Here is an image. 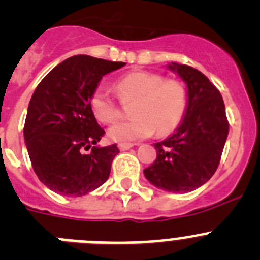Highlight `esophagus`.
Instances as JSON below:
<instances>
[{"label": "esophagus", "mask_w": 260, "mask_h": 260, "mask_svg": "<svg viewBox=\"0 0 260 260\" xmlns=\"http://www.w3.org/2000/svg\"><path fill=\"white\" fill-rule=\"evenodd\" d=\"M118 146L120 151H125V150H129L131 147H133V144H119Z\"/></svg>", "instance_id": "34e87169"}]
</instances>
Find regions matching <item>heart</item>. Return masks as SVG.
I'll return each instance as SVG.
<instances>
[{"mask_svg":"<svg viewBox=\"0 0 260 260\" xmlns=\"http://www.w3.org/2000/svg\"><path fill=\"white\" fill-rule=\"evenodd\" d=\"M115 92L123 104H132L127 122L114 124L109 137L116 142H133L154 133L168 136L178 128L188 108L185 84L166 79L152 72H132L123 75L115 84ZM91 110L104 124L116 122L120 115L118 101L105 86H99L91 94Z\"/></svg>","mask_w":260,"mask_h":260,"instance_id":"heart-1","label":"heart"}]
</instances>
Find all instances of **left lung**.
I'll return each mask as SVG.
<instances>
[{
	"label": "left lung",
	"instance_id": "obj_1",
	"mask_svg": "<svg viewBox=\"0 0 260 260\" xmlns=\"http://www.w3.org/2000/svg\"><path fill=\"white\" fill-rule=\"evenodd\" d=\"M168 68L187 84L188 108L176 133L154 144L156 159L144 173L157 188L185 193L215 173L230 125L220 92L203 73L177 62Z\"/></svg>",
	"mask_w": 260,
	"mask_h": 260
}]
</instances>
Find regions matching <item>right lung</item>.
Wrapping results in <instances>:
<instances>
[{
  "label": "right lung",
  "mask_w": 260,
  "mask_h": 260,
  "mask_svg": "<svg viewBox=\"0 0 260 260\" xmlns=\"http://www.w3.org/2000/svg\"><path fill=\"white\" fill-rule=\"evenodd\" d=\"M124 65L75 55L53 68L36 88L24 138L31 167L50 190L82 196L109 178L119 150L116 144L96 146L105 131L97 124L89 100L104 75Z\"/></svg>",
  "instance_id": "add662e5"
}]
</instances>
